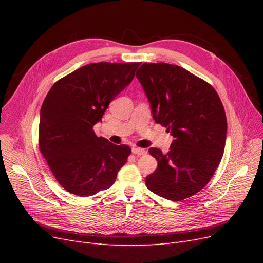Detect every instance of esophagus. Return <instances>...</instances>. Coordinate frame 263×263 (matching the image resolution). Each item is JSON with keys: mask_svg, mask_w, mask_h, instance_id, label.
Listing matches in <instances>:
<instances>
[{"mask_svg": "<svg viewBox=\"0 0 263 263\" xmlns=\"http://www.w3.org/2000/svg\"><path fill=\"white\" fill-rule=\"evenodd\" d=\"M132 151L134 155H137V156H141V155H146L147 151L142 148H138V147H133Z\"/></svg>", "mask_w": 263, "mask_h": 263, "instance_id": "1", "label": "esophagus"}]
</instances>
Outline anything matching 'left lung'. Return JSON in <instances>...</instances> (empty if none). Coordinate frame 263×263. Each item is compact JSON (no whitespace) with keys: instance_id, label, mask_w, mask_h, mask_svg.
Wrapping results in <instances>:
<instances>
[{"instance_id":"left-lung-1","label":"left lung","mask_w":263,"mask_h":263,"mask_svg":"<svg viewBox=\"0 0 263 263\" xmlns=\"http://www.w3.org/2000/svg\"><path fill=\"white\" fill-rule=\"evenodd\" d=\"M136 78L157 124L173 136L168 154L150 148L158 166L146 178L157 195L182 201L208 184L224 155L227 119L214 87L176 65L144 63Z\"/></svg>"}]
</instances>
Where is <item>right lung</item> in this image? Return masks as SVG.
<instances>
[{"label": "right lung", "instance_id": "add662e5", "mask_svg": "<svg viewBox=\"0 0 263 263\" xmlns=\"http://www.w3.org/2000/svg\"><path fill=\"white\" fill-rule=\"evenodd\" d=\"M140 62L90 63L55 82L41 108L39 150L59 184L91 196L114 184L132 150L98 137L93 126L128 85Z\"/></svg>", "mask_w": 263, "mask_h": 263}]
</instances>
